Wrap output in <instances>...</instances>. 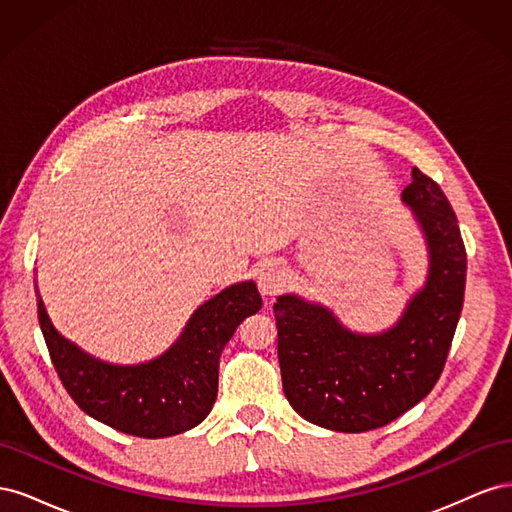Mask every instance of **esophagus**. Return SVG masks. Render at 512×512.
<instances>
[{"mask_svg": "<svg viewBox=\"0 0 512 512\" xmlns=\"http://www.w3.org/2000/svg\"><path fill=\"white\" fill-rule=\"evenodd\" d=\"M286 284H288V273L284 267H277V265L267 267L258 277V286H260L262 294H267V297L280 292Z\"/></svg>", "mask_w": 512, "mask_h": 512, "instance_id": "obj_1", "label": "esophagus"}]
</instances>
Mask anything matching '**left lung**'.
Segmentation results:
<instances>
[{
  "label": "left lung",
  "mask_w": 512,
  "mask_h": 512,
  "mask_svg": "<svg viewBox=\"0 0 512 512\" xmlns=\"http://www.w3.org/2000/svg\"><path fill=\"white\" fill-rule=\"evenodd\" d=\"M401 200L425 235L429 273L395 327L352 333L331 309L297 294L273 303L286 399L324 429L361 433L389 425L431 393L451 350L468 269L457 215L418 168Z\"/></svg>",
  "instance_id": "8db88e82"
}]
</instances>
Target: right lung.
<instances>
[{"label": "right lung", "mask_w": 512, "mask_h": 512, "mask_svg": "<svg viewBox=\"0 0 512 512\" xmlns=\"http://www.w3.org/2000/svg\"><path fill=\"white\" fill-rule=\"evenodd\" d=\"M260 307L254 282L232 284L196 309L177 342L158 359L111 365L61 335L38 294L44 342L74 404L96 421L138 438L177 436L205 421L218 397L222 350Z\"/></svg>", "instance_id": "add662e5"}]
</instances>
